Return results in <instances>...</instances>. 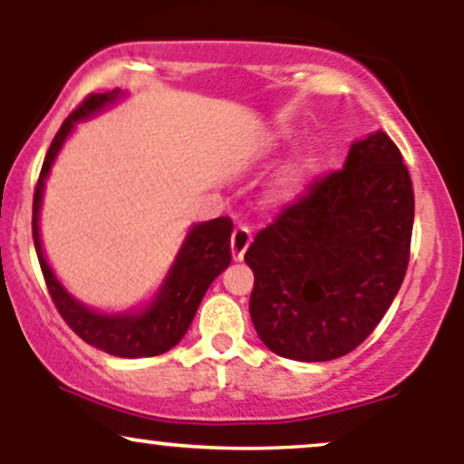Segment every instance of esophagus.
I'll use <instances>...</instances> for the list:
<instances>
[{
    "label": "esophagus",
    "instance_id": "obj_1",
    "mask_svg": "<svg viewBox=\"0 0 464 464\" xmlns=\"http://www.w3.org/2000/svg\"><path fill=\"white\" fill-rule=\"evenodd\" d=\"M250 246V231L246 227H237L231 236V255L233 262H242L244 253Z\"/></svg>",
    "mask_w": 464,
    "mask_h": 464
}]
</instances>
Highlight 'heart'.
<instances>
[{"label":"heart","instance_id":"1","mask_svg":"<svg viewBox=\"0 0 464 464\" xmlns=\"http://www.w3.org/2000/svg\"><path fill=\"white\" fill-rule=\"evenodd\" d=\"M292 130H276L270 135V146L284 148L292 141ZM314 169H316V159L314 157H301L290 165H285L276 177L270 180L268 189H266V202L273 207L290 205L305 191L307 183H310Z\"/></svg>","mask_w":464,"mask_h":464}]
</instances>
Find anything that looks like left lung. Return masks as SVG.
<instances>
[{
    "instance_id": "8db88e82",
    "label": "left lung",
    "mask_w": 464,
    "mask_h": 464,
    "mask_svg": "<svg viewBox=\"0 0 464 464\" xmlns=\"http://www.w3.org/2000/svg\"><path fill=\"white\" fill-rule=\"evenodd\" d=\"M414 191L386 132L351 143L343 169L318 179L244 255L250 318L281 358L329 362L369 338L406 276Z\"/></svg>"
}]
</instances>
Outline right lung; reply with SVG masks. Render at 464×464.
Segmentation results:
<instances>
[{
  "label": "right lung",
  "instance_id": "1",
  "mask_svg": "<svg viewBox=\"0 0 464 464\" xmlns=\"http://www.w3.org/2000/svg\"><path fill=\"white\" fill-rule=\"evenodd\" d=\"M121 98H126V92L121 89H113L109 93H93L63 121L61 130L56 132L54 141L45 154L39 185L34 191L32 237H34L36 257L44 270L47 290L69 327L84 343L104 351V353L115 355V358H152V355H161L177 347L183 340L205 292L214 284L216 276L225 273L231 264V220L216 218V220L191 225L157 292L141 305L121 312H104L78 301L52 270L45 257L44 239H41V207H44L45 183L54 168L58 152L63 150L69 135L76 130L80 121L104 113Z\"/></svg>",
  "mask_w": 464,
  "mask_h": 464
}]
</instances>
